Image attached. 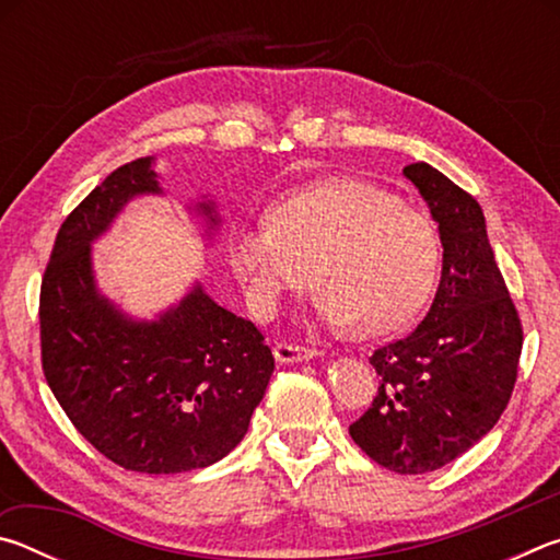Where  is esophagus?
<instances>
[{
	"mask_svg": "<svg viewBox=\"0 0 560 560\" xmlns=\"http://www.w3.org/2000/svg\"><path fill=\"white\" fill-rule=\"evenodd\" d=\"M273 355H277V360H281V363H296V360H308L314 355H320L318 348H308V346H296V343H277L273 346Z\"/></svg>",
	"mask_w": 560,
	"mask_h": 560,
	"instance_id": "1",
	"label": "esophagus"
}]
</instances>
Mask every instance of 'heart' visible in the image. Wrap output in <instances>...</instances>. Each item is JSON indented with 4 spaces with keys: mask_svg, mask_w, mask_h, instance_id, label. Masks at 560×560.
<instances>
[{
    "mask_svg": "<svg viewBox=\"0 0 560 560\" xmlns=\"http://www.w3.org/2000/svg\"><path fill=\"white\" fill-rule=\"evenodd\" d=\"M440 261L430 217L355 177L293 189L271 217L230 236V264L254 303L271 308L308 281L311 267L320 318L358 336L410 326L438 287Z\"/></svg>",
    "mask_w": 560,
    "mask_h": 560,
    "instance_id": "heart-1",
    "label": "heart"
}]
</instances>
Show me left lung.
I'll return each instance as SVG.
<instances>
[{"mask_svg":"<svg viewBox=\"0 0 560 560\" xmlns=\"http://www.w3.org/2000/svg\"><path fill=\"white\" fill-rule=\"evenodd\" d=\"M402 173L440 224L442 281L417 328L375 348L381 387L348 432L381 467L428 474L499 422L514 393L524 328L479 202L428 163Z\"/></svg>","mask_w":560,"mask_h":560,"instance_id":"8db88e82","label":"left lung"}]
</instances>
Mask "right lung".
<instances>
[{
  "label": "right lung",
  "instance_id": "right-lung-1",
  "mask_svg": "<svg viewBox=\"0 0 560 560\" xmlns=\"http://www.w3.org/2000/svg\"><path fill=\"white\" fill-rule=\"evenodd\" d=\"M140 192H160L148 158L113 170L63 220L39 293L42 371L103 457L140 474L192 471L242 442L273 355L252 320L200 287L155 324L98 296L89 244Z\"/></svg>",
  "mask_w": 560,
  "mask_h": 560
}]
</instances>
